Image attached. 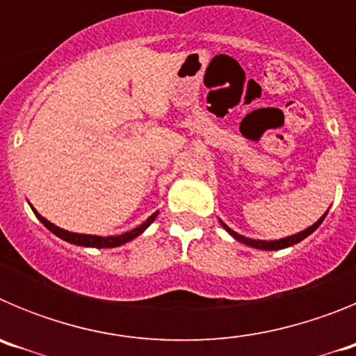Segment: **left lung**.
<instances>
[{
  "mask_svg": "<svg viewBox=\"0 0 356 356\" xmlns=\"http://www.w3.org/2000/svg\"><path fill=\"white\" fill-rule=\"evenodd\" d=\"M328 213V212H326ZM326 213L323 217H321L319 221L314 222L312 226H308L307 229H303V232H300V234L296 235H291V237H285V238H280V241H254V238H248L244 237V235H238L237 232H234L232 228H228V226L225 225V222L221 221L222 228L228 232L229 235L234 238H237L238 242H242V244H246V246H251V248H257V250H266V251H276V250H284V248H289V246H294V244H298V242L303 241L305 237H308V235L312 234V232H316L317 228L321 226V222L325 221Z\"/></svg>",
  "mask_w": 356,
  "mask_h": 356,
  "instance_id": "obj_1",
  "label": "left lung"
}]
</instances>
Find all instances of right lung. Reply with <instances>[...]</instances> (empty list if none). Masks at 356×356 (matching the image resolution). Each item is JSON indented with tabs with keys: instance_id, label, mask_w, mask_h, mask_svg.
Listing matches in <instances>:
<instances>
[{
	"instance_id": "add662e5",
	"label": "right lung",
	"mask_w": 356,
	"mask_h": 356,
	"mask_svg": "<svg viewBox=\"0 0 356 356\" xmlns=\"http://www.w3.org/2000/svg\"><path fill=\"white\" fill-rule=\"evenodd\" d=\"M31 210L35 212V209L31 207ZM35 216L39 217V221L42 222L46 228L51 232V234H55L56 237L64 238L65 242H71V244H76V246H85V248H118L121 246V244H127V242L134 241L137 235H140L144 232V229L147 228V226L151 225V222L155 221V217L159 216V212H155L153 216H149L146 219V221L143 222L140 226H137V228H134L131 232H127V234L122 235H112V237H99V235H85V234H72V232H67V229H62L58 228V226H55L53 222H49L48 219H44L40 213L35 212Z\"/></svg>"
}]
</instances>
